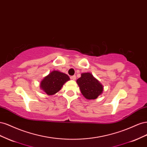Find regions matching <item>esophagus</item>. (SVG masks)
<instances>
[{
    "label": "esophagus",
    "mask_w": 147,
    "mask_h": 147,
    "mask_svg": "<svg viewBox=\"0 0 147 147\" xmlns=\"http://www.w3.org/2000/svg\"><path fill=\"white\" fill-rule=\"evenodd\" d=\"M71 79L73 80H76V76H75V75H73V76L71 77Z\"/></svg>",
    "instance_id": "obj_1"
}]
</instances>
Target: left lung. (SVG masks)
Wrapping results in <instances>:
<instances>
[{"label": "left lung", "instance_id": "8db88e82", "mask_svg": "<svg viewBox=\"0 0 147 147\" xmlns=\"http://www.w3.org/2000/svg\"><path fill=\"white\" fill-rule=\"evenodd\" d=\"M77 82L81 92L87 99H95L103 91V86L90 73L82 74Z\"/></svg>", "mask_w": 147, "mask_h": 147}]
</instances>
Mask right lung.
<instances>
[{"mask_svg":"<svg viewBox=\"0 0 147 147\" xmlns=\"http://www.w3.org/2000/svg\"><path fill=\"white\" fill-rule=\"evenodd\" d=\"M70 78L67 75L54 70L43 79L40 83V88L48 95H53L58 92L63 84Z\"/></svg>","mask_w":147,"mask_h":147,"instance_id":"add662e5","label":"right lung"}]
</instances>
